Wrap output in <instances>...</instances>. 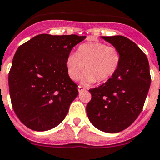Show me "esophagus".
Listing matches in <instances>:
<instances>
[{
    "instance_id": "34e87169",
    "label": "esophagus",
    "mask_w": 160,
    "mask_h": 160,
    "mask_svg": "<svg viewBox=\"0 0 160 160\" xmlns=\"http://www.w3.org/2000/svg\"><path fill=\"white\" fill-rule=\"evenodd\" d=\"M84 90H85V89H84L83 87H82V86H78V91H79V92H83Z\"/></svg>"
}]
</instances>
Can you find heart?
<instances>
[{
    "label": "heart",
    "instance_id": "b5f03b06",
    "mask_svg": "<svg viewBox=\"0 0 160 160\" xmlns=\"http://www.w3.org/2000/svg\"><path fill=\"white\" fill-rule=\"evenodd\" d=\"M120 63V54L115 47H108L101 42L80 45L75 54H69L66 58V69L69 79L77 80L82 71L86 70L80 78V82L90 86L107 81L115 74Z\"/></svg>",
    "mask_w": 160,
    "mask_h": 160
}]
</instances>
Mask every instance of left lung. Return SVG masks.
<instances>
[{"label": "left lung", "instance_id": "obj_1", "mask_svg": "<svg viewBox=\"0 0 160 160\" xmlns=\"http://www.w3.org/2000/svg\"><path fill=\"white\" fill-rule=\"evenodd\" d=\"M120 54L119 68L102 86L89 90L86 113L96 128L108 133L124 131L137 119L148 93L151 77L146 55L122 35L102 36Z\"/></svg>", "mask_w": 160, "mask_h": 160}]
</instances>
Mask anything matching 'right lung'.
I'll list each match as a JSON object with an SVG mask.
<instances>
[{"label":"right lung","instance_id":"obj_1","mask_svg":"<svg viewBox=\"0 0 160 160\" xmlns=\"http://www.w3.org/2000/svg\"><path fill=\"white\" fill-rule=\"evenodd\" d=\"M86 36L38 35L18 47L8 75L12 105L20 121L45 131L64 119L79 92L66 58Z\"/></svg>","mask_w":160,"mask_h":160}]
</instances>
